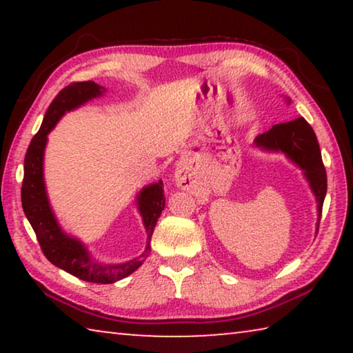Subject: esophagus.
<instances>
[{
    "mask_svg": "<svg viewBox=\"0 0 353 353\" xmlns=\"http://www.w3.org/2000/svg\"><path fill=\"white\" fill-rule=\"evenodd\" d=\"M182 183H183L182 181H179V182H177V185H179V187H182V188H187V187H185V185H182Z\"/></svg>",
    "mask_w": 353,
    "mask_h": 353,
    "instance_id": "34e87169",
    "label": "esophagus"
}]
</instances>
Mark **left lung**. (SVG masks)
I'll return each mask as SVG.
<instances>
[{
  "label": "left lung",
  "instance_id": "left-lung-1",
  "mask_svg": "<svg viewBox=\"0 0 353 353\" xmlns=\"http://www.w3.org/2000/svg\"><path fill=\"white\" fill-rule=\"evenodd\" d=\"M254 145L263 151L283 152L292 163L303 171V176L308 181L316 202H318V216L321 221L322 204H324L327 193V174L324 163H322L318 139L305 118L301 117L292 121L276 124L268 132L256 137Z\"/></svg>",
  "mask_w": 353,
  "mask_h": 353
}]
</instances>
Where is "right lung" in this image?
I'll use <instances>...</instances> for the list:
<instances>
[{
  "label": "right lung",
  "mask_w": 353,
  "mask_h": 353,
  "mask_svg": "<svg viewBox=\"0 0 353 353\" xmlns=\"http://www.w3.org/2000/svg\"><path fill=\"white\" fill-rule=\"evenodd\" d=\"M105 93V88L93 81L73 82L59 92L54 101L48 107L43 123L39 132L34 135L25 155V177L21 185V205L29 223L37 235L41 250L52 265L70 272L81 280L92 283H113L139 270L146 256L151 252V236L157 224L160 213L165 208L163 182L151 183L137 196L139 212L145 224L148 241L145 252L137 259L117 265H103L94 261L87 248L76 238L65 234L50 207L43 179V155L51 132L65 112H70L85 104L87 101L98 98Z\"/></svg>",
  "instance_id": "obj_1"
}]
</instances>
